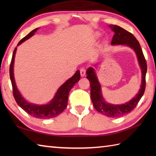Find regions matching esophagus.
<instances>
[{
	"mask_svg": "<svg viewBox=\"0 0 156 156\" xmlns=\"http://www.w3.org/2000/svg\"><path fill=\"white\" fill-rule=\"evenodd\" d=\"M80 74L82 76H84L86 75V72H87V69H86L85 68H80Z\"/></svg>",
	"mask_w": 156,
	"mask_h": 156,
	"instance_id": "obj_1",
	"label": "esophagus"
}]
</instances>
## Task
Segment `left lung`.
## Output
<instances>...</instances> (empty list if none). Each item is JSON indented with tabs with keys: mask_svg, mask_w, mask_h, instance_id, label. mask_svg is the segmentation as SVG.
<instances>
[{
	"mask_svg": "<svg viewBox=\"0 0 156 156\" xmlns=\"http://www.w3.org/2000/svg\"><path fill=\"white\" fill-rule=\"evenodd\" d=\"M109 27L115 32L111 41V44L125 45L133 48L137 54L142 72L141 86L139 93L131 101L127 103L116 105L107 103L105 101L101 93V85L98 82L94 69L92 68H89L88 69L87 78L90 82L91 100L94 107L98 112L104 114L108 117H119L127 115L133 111L136 107L142 96L144 95L145 87H146L145 76L147 72V63L140 43L131 33L117 25H109Z\"/></svg>",
	"mask_w": 156,
	"mask_h": 156,
	"instance_id": "obj_1",
	"label": "left lung"
}]
</instances>
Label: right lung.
I'll list each match as a JSON object with an SVG mask.
<instances>
[{"instance_id": "add662e5", "label": "right lung", "mask_w": 156, "mask_h": 156, "mask_svg": "<svg viewBox=\"0 0 156 156\" xmlns=\"http://www.w3.org/2000/svg\"><path fill=\"white\" fill-rule=\"evenodd\" d=\"M37 29L38 28H36L34 30L31 31L27 35H26L18 43L17 45L21 44L26 39L31 37L32 35H34L35 33L37 31ZM16 50V48L14 49L12 54L11 64H10L9 74L12 87L13 97H14L16 103L29 115L35 118L51 119L57 117L59 114L62 113L67 107L69 92L70 91L71 88L74 87V85L80 80V71L78 70L72 78L68 79L64 84H62L59 87L54 99L49 104L44 105H36L29 103L22 97L15 84L14 76H13V64H14Z\"/></svg>"}]
</instances>
